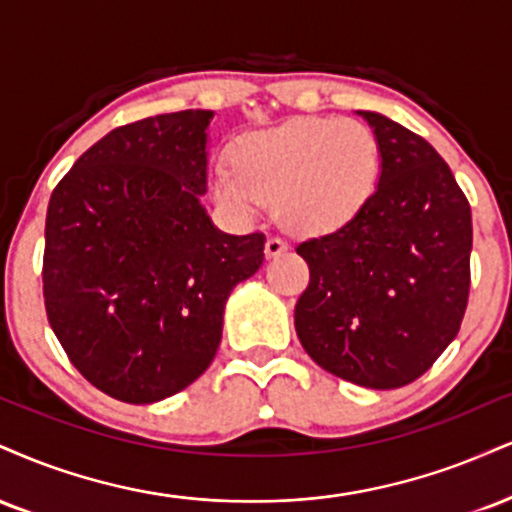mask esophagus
I'll return each instance as SVG.
<instances>
[{
	"mask_svg": "<svg viewBox=\"0 0 512 512\" xmlns=\"http://www.w3.org/2000/svg\"><path fill=\"white\" fill-rule=\"evenodd\" d=\"M286 250H288V243H286V240H281V238H269L267 243H264V255H267L269 260H272V257L283 255Z\"/></svg>",
	"mask_w": 512,
	"mask_h": 512,
	"instance_id": "34e87169",
	"label": "esophagus"
}]
</instances>
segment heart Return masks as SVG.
I'll list each match as a JSON object with an SVG mask.
<instances>
[{"label": "heart", "mask_w": 512, "mask_h": 512, "mask_svg": "<svg viewBox=\"0 0 512 512\" xmlns=\"http://www.w3.org/2000/svg\"><path fill=\"white\" fill-rule=\"evenodd\" d=\"M233 169H214V202L255 217L274 202L283 229L329 236L365 212L379 183L381 152L365 123L341 116H298L240 135Z\"/></svg>", "instance_id": "obj_1"}]
</instances>
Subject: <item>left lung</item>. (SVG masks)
Wrapping results in <instances>:
<instances>
[{"instance_id":"left-lung-1","label":"left lung","mask_w":512,"mask_h":512,"mask_svg":"<svg viewBox=\"0 0 512 512\" xmlns=\"http://www.w3.org/2000/svg\"><path fill=\"white\" fill-rule=\"evenodd\" d=\"M381 152L379 183L346 229L300 243L310 286L295 331L326 372L398 389L451 346L470 293L472 214L427 140L379 112H357Z\"/></svg>"}]
</instances>
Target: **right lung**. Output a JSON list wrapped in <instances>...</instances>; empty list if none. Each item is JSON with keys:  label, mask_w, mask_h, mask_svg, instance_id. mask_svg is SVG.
I'll list each match as a JSON object with an SVG mask.
<instances>
[{"label": "right lung", "mask_w": 512, "mask_h": 512, "mask_svg": "<svg viewBox=\"0 0 512 512\" xmlns=\"http://www.w3.org/2000/svg\"><path fill=\"white\" fill-rule=\"evenodd\" d=\"M214 112L114 128L54 188L45 224V307L73 367L123 403L174 396L212 365L233 288L264 236L209 219Z\"/></svg>", "instance_id": "add662e5"}]
</instances>
